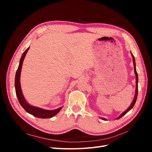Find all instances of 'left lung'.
Wrapping results in <instances>:
<instances>
[{"label": "left lung", "mask_w": 152, "mask_h": 152, "mask_svg": "<svg viewBox=\"0 0 152 152\" xmlns=\"http://www.w3.org/2000/svg\"><path fill=\"white\" fill-rule=\"evenodd\" d=\"M131 56L132 57V61H133V65H134V73L136 75V93H135V95H134V98L133 99V101L132 103L131 104V105L129 107V108L126 110L125 112H124L120 116H118L117 119H119L121 118V117H122L124 115H125L129 112L130 111V110L133 108L134 107V105L135 104V103L136 102V99H137V92H138V86H137V83H138V75H137V73L136 72V62H135V59L134 56H133V54L131 53ZM103 121H107V119L104 118H101Z\"/></svg>", "instance_id": "left-lung-1"}]
</instances>
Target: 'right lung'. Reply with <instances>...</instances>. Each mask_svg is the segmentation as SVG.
Masks as SVG:
<instances>
[{"mask_svg":"<svg viewBox=\"0 0 152 152\" xmlns=\"http://www.w3.org/2000/svg\"><path fill=\"white\" fill-rule=\"evenodd\" d=\"M29 48H27L25 52L23 53L21 58L20 61L19 66H18V70L16 73L15 75V90H16V96L18 99V102L20 103L21 107L24 108V110L26 112L32 115L34 117L40 118H51L54 117L60 111L63 107L59 108L56 110H45L43 108H40L37 107H34V106H31L29 103H27L26 99H25V97L23 94L21 88V84H20V75H21V68L23 63L24 59L25 58L26 54L28 52L29 50Z\"/></svg>","mask_w":152,"mask_h":152,"instance_id":"right-lung-1","label":"right lung"}]
</instances>
